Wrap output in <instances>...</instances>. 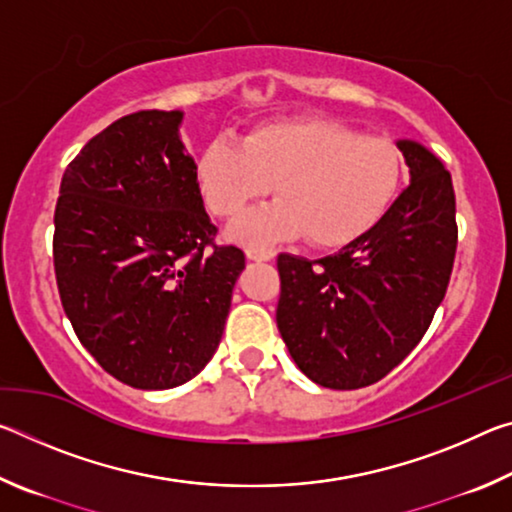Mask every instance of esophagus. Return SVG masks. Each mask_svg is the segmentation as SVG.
<instances>
[{
    "label": "esophagus",
    "mask_w": 512,
    "mask_h": 512,
    "mask_svg": "<svg viewBox=\"0 0 512 512\" xmlns=\"http://www.w3.org/2000/svg\"><path fill=\"white\" fill-rule=\"evenodd\" d=\"M246 257L255 259V262H271L275 253L271 248H246Z\"/></svg>",
    "instance_id": "esophagus-1"
}]
</instances>
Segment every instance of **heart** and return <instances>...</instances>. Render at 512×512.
Instances as JSON below:
<instances>
[{"instance_id": "heart-1", "label": "heart", "mask_w": 512, "mask_h": 512, "mask_svg": "<svg viewBox=\"0 0 512 512\" xmlns=\"http://www.w3.org/2000/svg\"><path fill=\"white\" fill-rule=\"evenodd\" d=\"M402 155L384 137H363L339 121L284 117L259 121L241 144L216 137L198 153L194 180L216 219L248 210L228 237L250 248L307 235L316 248H339L372 228L402 183Z\"/></svg>"}]
</instances>
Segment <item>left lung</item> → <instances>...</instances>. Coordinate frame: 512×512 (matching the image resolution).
<instances>
[{
  "instance_id": "1",
  "label": "left lung",
  "mask_w": 512,
  "mask_h": 512,
  "mask_svg": "<svg viewBox=\"0 0 512 512\" xmlns=\"http://www.w3.org/2000/svg\"><path fill=\"white\" fill-rule=\"evenodd\" d=\"M411 183L339 253H282L277 329L305 375L334 391L386 377L431 325L456 255L452 176L422 144L400 140Z\"/></svg>"
}]
</instances>
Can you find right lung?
<instances>
[{
  "label": "right lung",
  "mask_w": 512,
  "mask_h": 512,
  "mask_svg": "<svg viewBox=\"0 0 512 512\" xmlns=\"http://www.w3.org/2000/svg\"><path fill=\"white\" fill-rule=\"evenodd\" d=\"M180 110H140L69 162L54 214L63 309L99 366L142 391L201 372L219 348L246 257L216 246Z\"/></svg>",
  "instance_id": "right-lung-1"
}]
</instances>
